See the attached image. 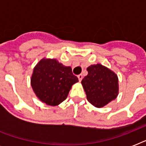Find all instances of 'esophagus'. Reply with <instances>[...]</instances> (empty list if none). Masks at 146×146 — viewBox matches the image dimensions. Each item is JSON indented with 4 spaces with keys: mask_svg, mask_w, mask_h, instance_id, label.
<instances>
[{
    "mask_svg": "<svg viewBox=\"0 0 146 146\" xmlns=\"http://www.w3.org/2000/svg\"><path fill=\"white\" fill-rule=\"evenodd\" d=\"M77 77H78V79H79V81H80V82H81V81H82V74H80V75H78Z\"/></svg>",
    "mask_w": 146,
    "mask_h": 146,
    "instance_id": "34e87169",
    "label": "esophagus"
}]
</instances>
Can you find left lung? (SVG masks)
<instances>
[{
	"instance_id": "left-lung-1",
	"label": "left lung",
	"mask_w": 146,
	"mask_h": 146,
	"mask_svg": "<svg viewBox=\"0 0 146 146\" xmlns=\"http://www.w3.org/2000/svg\"><path fill=\"white\" fill-rule=\"evenodd\" d=\"M88 75L82 79V87L87 100L93 106L102 108L117 97L118 77L113 71L97 64L87 67Z\"/></svg>"
}]
</instances>
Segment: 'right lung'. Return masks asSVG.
I'll return each instance as SVG.
<instances>
[{
    "mask_svg": "<svg viewBox=\"0 0 146 146\" xmlns=\"http://www.w3.org/2000/svg\"><path fill=\"white\" fill-rule=\"evenodd\" d=\"M79 82L70 66L56 59L43 58L33 69L31 86L38 99L50 106H57L66 99L72 86Z\"/></svg>",
    "mask_w": 146,
    "mask_h": 146,
    "instance_id": "1",
    "label": "right lung"
}]
</instances>
